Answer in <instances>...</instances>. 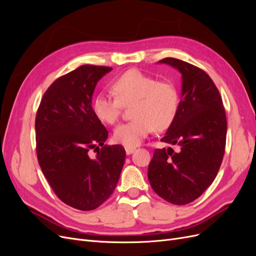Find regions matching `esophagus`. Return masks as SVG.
<instances>
[{
  "label": "esophagus",
  "instance_id": "esophagus-1",
  "mask_svg": "<svg viewBox=\"0 0 256 256\" xmlns=\"http://www.w3.org/2000/svg\"><path fill=\"white\" fill-rule=\"evenodd\" d=\"M125 150L127 154H132L136 150V146H125Z\"/></svg>",
  "mask_w": 256,
  "mask_h": 256
}]
</instances>
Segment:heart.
<instances>
[{
    "instance_id": "heart-1",
    "label": "heart",
    "mask_w": 256,
    "mask_h": 256,
    "mask_svg": "<svg viewBox=\"0 0 256 256\" xmlns=\"http://www.w3.org/2000/svg\"><path fill=\"white\" fill-rule=\"evenodd\" d=\"M114 95L100 92L92 100V112L108 125L118 122L124 106H131L132 120L114 130V141L136 146L154 128L162 131L174 122L180 110V92L171 81H158L138 69H129L111 84Z\"/></svg>"
}]
</instances>
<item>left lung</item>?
<instances>
[{
    "label": "left lung",
    "instance_id": "8db88e82",
    "mask_svg": "<svg viewBox=\"0 0 256 256\" xmlns=\"http://www.w3.org/2000/svg\"><path fill=\"white\" fill-rule=\"evenodd\" d=\"M168 64L182 74L180 110L162 142L173 148L154 150L148 180L159 196L175 205L193 202L218 174L226 143V115L220 92L203 69L173 58Z\"/></svg>",
    "mask_w": 256,
    "mask_h": 256
}]
</instances>
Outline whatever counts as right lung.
Segmentation results:
<instances>
[{
	"instance_id": "add662e5",
	"label": "right lung",
	"mask_w": 256,
	"mask_h": 256,
	"mask_svg": "<svg viewBox=\"0 0 256 256\" xmlns=\"http://www.w3.org/2000/svg\"><path fill=\"white\" fill-rule=\"evenodd\" d=\"M111 70L82 65L60 76L46 90L36 114L42 171L62 202L83 212L110 198L126 158L122 145H104L109 132L92 108L97 82ZM90 149L98 152L95 158Z\"/></svg>"
}]
</instances>
